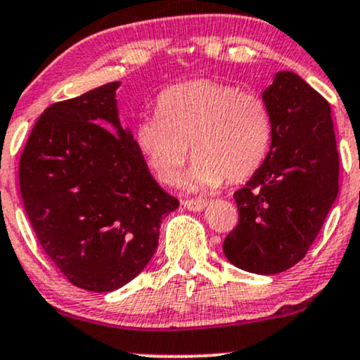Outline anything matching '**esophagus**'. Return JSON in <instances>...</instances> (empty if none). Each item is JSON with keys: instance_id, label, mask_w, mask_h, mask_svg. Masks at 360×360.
I'll use <instances>...</instances> for the list:
<instances>
[{"instance_id": "34e87169", "label": "esophagus", "mask_w": 360, "mask_h": 360, "mask_svg": "<svg viewBox=\"0 0 360 360\" xmlns=\"http://www.w3.org/2000/svg\"><path fill=\"white\" fill-rule=\"evenodd\" d=\"M181 203H183L184 208H188V210H191V212H200V210H203L205 207H207V200H201V198L183 200Z\"/></svg>"}]
</instances>
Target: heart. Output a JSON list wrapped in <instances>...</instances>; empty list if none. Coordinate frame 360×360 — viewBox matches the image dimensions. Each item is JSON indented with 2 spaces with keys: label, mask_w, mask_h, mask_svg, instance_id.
Instances as JSON below:
<instances>
[{
  "label": "heart",
  "mask_w": 360,
  "mask_h": 360,
  "mask_svg": "<svg viewBox=\"0 0 360 360\" xmlns=\"http://www.w3.org/2000/svg\"><path fill=\"white\" fill-rule=\"evenodd\" d=\"M136 143L157 179L177 181L189 155L186 183L213 188L239 183L258 171L271 143V114L252 92L212 80L171 86L160 94L157 114L136 124Z\"/></svg>",
  "instance_id": "obj_1"
}]
</instances>
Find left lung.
<instances>
[{
  "instance_id": "obj_1",
  "label": "left lung",
  "mask_w": 360,
  "mask_h": 360,
  "mask_svg": "<svg viewBox=\"0 0 360 360\" xmlns=\"http://www.w3.org/2000/svg\"><path fill=\"white\" fill-rule=\"evenodd\" d=\"M271 145L246 186L234 193L239 222L224 240L234 266L259 275L289 270L306 256L338 195L330 104L292 71L263 92Z\"/></svg>"
}]
</instances>
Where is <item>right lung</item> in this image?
<instances>
[{"instance_id":"right-lung-1","label":"right lung","mask_w":360,"mask_h":360,"mask_svg":"<svg viewBox=\"0 0 360 360\" xmlns=\"http://www.w3.org/2000/svg\"><path fill=\"white\" fill-rule=\"evenodd\" d=\"M117 86L112 82L51 104L18 165L39 244L73 285L92 292L131 282L157 250L162 220L179 207L120 124Z\"/></svg>"}]
</instances>
